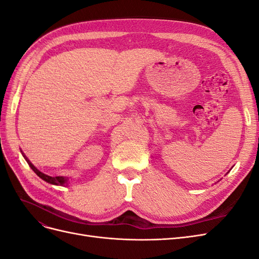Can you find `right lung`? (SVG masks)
<instances>
[{"mask_svg":"<svg viewBox=\"0 0 259 259\" xmlns=\"http://www.w3.org/2000/svg\"><path fill=\"white\" fill-rule=\"evenodd\" d=\"M27 160V159H26ZM27 162H28V164L30 165V167L33 169V171L34 173L40 177V178H42L43 180H45L46 183H50V184H53V185H59V186H62V185H65L66 183H67V179L66 178H64L62 176H56V177H52V176H49V175H45V174H43L42 171H40L38 170L32 163H31L29 160H27Z\"/></svg>","mask_w":259,"mask_h":259,"instance_id":"add662e5","label":"right lung"}]
</instances>
